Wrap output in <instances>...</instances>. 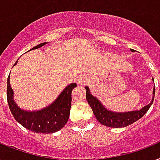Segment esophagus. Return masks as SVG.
<instances>
[{"instance_id": "34e87169", "label": "esophagus", "mask_w": 160, "mask_h": 160, "mask_svg": "<svg viewBox=\"0 0 160 160\" xmlns=\"http://www.w3.org/2000/svg\"><path fill=\"white\" fill-rule=\"evenodd\" d=\"M78 84L79 85H84L88 82V77H86L85 75H82V76L79 77L78 78Z\"/></svg>"}]
</instances>
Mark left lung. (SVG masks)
Instances as JSON below:
<instances>
[{
	"label": "left lung",
	"instance_id": "1",
	"mask_svg": "<svg viewBox=\"0 0 160 160\" xmlns=\"http://www.w3.org/2000/svg\"><path fill=\"white\" fill-rule=\"evenodd\" d=\"M132 51V49H131ZM154 82V81H153ZM86 98L87 101L92 109L95 117L98 121L102 125L111 128H123L132 124L137 120L143 117L146 112H148L149 108L152 105L155 94V87L153 88V99L149 104L146 105L139 111H132V112H113L108 111L105 108L101 102L93 97L89 91V88L86 87Z\"/></svg>",
	"mask_w": 160,
	"mask_h": 160
}]
</instances>
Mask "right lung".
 Masks as SVG:
<instances>
[{"mask_svg": "<svg viewBox=\"0 0 160 160\" xmlns=\"http://www.w3.org/2000/svg\"><path fill=\"white\" fill-rule=\"evenodd\" d=\"M45 44L46 42L41 43L32 48V50L41 48ZM76 87V83L68 85L62 92L55 102L44 109L36 112H27L21 109L15 103L9 76L7 78V102L15 119L28 130L38 133H55L62 128L68 120L72 106V92Z\"/></svg>", "mask_w": 160, "mask_h": 160, "instance_id": "obj_1", "label": "right lung"}]
</instances>
